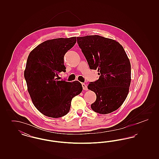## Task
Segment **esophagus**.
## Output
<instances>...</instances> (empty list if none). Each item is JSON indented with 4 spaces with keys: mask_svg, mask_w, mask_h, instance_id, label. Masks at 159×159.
<instances>
[{
    "mask_svg": "<svg viewBox=\"0 0 159 159\" xmlns=\"http://www.w3.org/2000/svg\"><path fill=\"white\" fill-rule=\"evenodd\" d=\"M82 86H83V89L85 91H88V86L87 85L85 84V83H82Z\"/></svg>",
    "mask_w": 159,
    "mask_h": 159,
    "instance_id": "1",
    "label": "esophagus"
}]
</instances>
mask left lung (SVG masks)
<instances>
[{
	"label": "left lung",
	"mask_w": 159,
	"mask_h": 159,
	"mask_svg": "<svg viewBox=\"0 0 159 159\" xmlns=\"http://www.w3.org/2000/svg\"><path fill=\"white\" fill-rule=\"evenodd\" d=\"M89 68L98 70V80L88 84L97 99L91 104L95 112L112 113L126 98L131 82V66L123 46L116 40L98 35L77 37Z\"/></svg>",
	"instance_id": "8db88e82"
}]
</instances>
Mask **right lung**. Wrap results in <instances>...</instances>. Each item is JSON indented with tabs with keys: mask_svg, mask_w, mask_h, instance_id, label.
<instances>
[{
	"mask_svg": "<svg viewBox=\"0 0 159 159\" xmlns=\"http://www.w3.org/2000/svg\"><path fill=\"white\" fill-rule=\"evenodd\" d=\"M76 43V37L57 38L39 44L29 53L24 77L31 101L46 116L58 118L68 113L72 99L83 90L79 81L58 80L66 72L64 57Z\"/></svg>",
	"mask_w": 159,
	"mask_h": 159,
	"instance_id": "right-lung-1",
	"label": "right lung"
}]
</instances>
